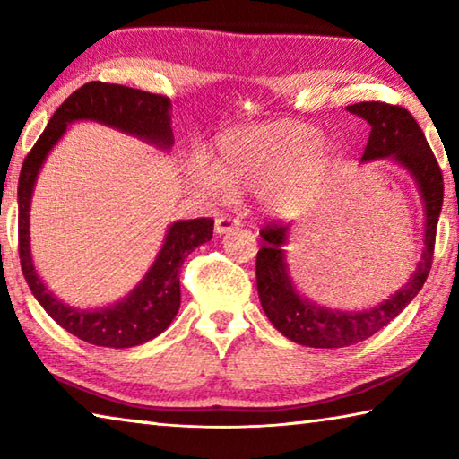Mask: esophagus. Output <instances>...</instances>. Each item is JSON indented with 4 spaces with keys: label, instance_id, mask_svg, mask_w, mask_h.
Listing matches in <instances>:
<instances>
[{
    "label": "esophagus",
    "instance_id": "1",
    "mask_svg": "<svg viewBox=\"0 0 459 459\" xmlns=\"http://www.w3.org/2000/svg\"><path fill=\"white\" fill-rule=\"evenodd\" d=\"M240 224V221L237 219V216H232V214H222V216H219V219H216V222H214V230L219 232V235H222V232H229V230H232L235 227H238Z\"/></svg>",
    "mask_w": 459,
    "mask_h": 459
}]
</instances>
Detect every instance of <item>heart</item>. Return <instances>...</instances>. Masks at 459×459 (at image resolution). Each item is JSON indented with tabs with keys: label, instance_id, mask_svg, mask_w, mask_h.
Returning <instances> with one entry per match:
<instances>
[{
	"label": "heart",
	"instance_id": "obj_1",
	"mask_svg": "<svg viewBox=\"0 0 459 459\" xmlns=\"http://www.w3.org/2000/svg\"><path fill=\"white\" fill-rule=\"evenodd\" d=\"M330 164L328 145L306 123H269L227 131L216 139L214 166L194 161L200 188L229 196L232 190H257L269 211L306 198Z\"/></svg>",
	"mask_w": 459,
	"mask_h": 459
}]
</instances>
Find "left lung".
<instances>
[{"label": "left lung", "mask_w": 459, "mask_h": 459, "mask_svg": "<svg viewBox=\"0 0 459 459\" xmlns=\"http://www.w3.org/2000/svg\"><path fill=\"white\" fill-rule=\"evenodd\" d=\"M348 111L370 123V135L362 161L391 158L415 178L425 204V248L417 271L405 287L367 312H333L301 298L291 285L283 261L287 227L271 222L259 230L265 243L257 253V290L269 322L293 342L312 348H344L370 338L393 322L421 290L431 271L435 232L444 204V176L419 123L405 107L362 100Z\"/></svg>", "instance_id": "8db88e82"}]
</instances>
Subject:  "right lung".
<instances>
[{"mask_svg":"<svg viewBox=\"0 0 459 459\" xmlns=\"http://www.w3.org/2000/svg\"><path fill=\"white\" fill-rule=\"evenodd\" d=\"M76 119H92L126 134L137 135L160 147L174 143L169 127V99L155 92L123 87V84L92 81L76 89L38 137L32 150L22 164L18 182V253L22 273L54 322L73 336L89 344L107 348H131L160 336L180 307V267L184 259L198 245L212 238V219L178 221L169 227L158 259L147 271L143 281L126 299L111 307L74 309L46 290L38 277L30 257V200L36 176L46 155L66 131L68 123Z\"/></svg>","mask_w":459,"mask_h":459,"instance_id":"add662e5","label":"right lung"}]
</instances>
